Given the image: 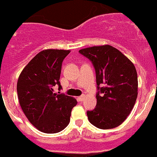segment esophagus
<instances>
[{"label":"esophagus","mask_w":157,"mask_h":157,"mask_svg":"<svg viewBox=\"0 0 157 157\" xmlns=\"http://www.w3.org/2000/svg\"><path fill=\"white\" fill-rule=\"evenodd\" d=\"M85 96L84 95V94H83V95H81V96L77 98V100H78L79 101H82L85 99Z\"/></svg>","instance_id":"1"}]
</instances>
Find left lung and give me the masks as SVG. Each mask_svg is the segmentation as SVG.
I'll return each instance as SVG.
<instances>
[{
  "label": "left lung",
  "mask_w": 157,
  "mask_h": 157,
  "mask_svg": "<svg viewBox=\"0 0 157 157\" xmlns=\"http://www.w3.org/2000/svg\"><path fill=\"white\" fill-rule=\"evenodd\" d=\"M79 52L91 61L96 72L97 105L87 111L90 123L100 129L117 127L129 115L137 98L136 67L112 46L92 47Z\"/></svg>",
  "instance_id": "1"
}]
</instances>
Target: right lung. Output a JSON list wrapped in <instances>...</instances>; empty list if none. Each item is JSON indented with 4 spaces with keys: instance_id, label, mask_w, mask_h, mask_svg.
<instances>
[{
    "instance_id": "1",
    "label": "right lung",
    "mask_w": 157,
    "mask_h": 157,
    "mask_svg": "<svg viewBox=\"0 0 157 157\" xmlns=\"http://www.w3.org/2000/svg\"><path fill=\"white\" fill-rule=\"evenodd\" d=\"M69 50H44L37 54L19 76L17 91L21 109L33 126L40 132L54 134L63 131L70 122L76 99L53 93L59 89L62 63Z\"/></svg>"
}]
</instances>
